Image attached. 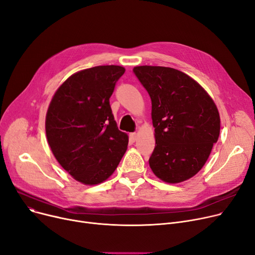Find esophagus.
I'll return each mask as SVG.
<instances>
[{
	"label": "esophagus",
	"mask_w": 255,
	"mask_h": 255,
	"mask_svg": "<svg viewBox=\"0 0 255 255\" xmlns=\"http://www.w3.org/2000/svg\"><path fill=\"white\" fill-rule=\"evenodd\" d=\"M129 136H130V139H131L132 141H135V140L137 139V134H136V133H131V134H130Z\"/></svg>",
	"instance_id": "obj_1"
}]
</instances>
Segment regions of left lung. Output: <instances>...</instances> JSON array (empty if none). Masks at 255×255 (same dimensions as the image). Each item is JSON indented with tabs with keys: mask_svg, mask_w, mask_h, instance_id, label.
Returning <instances> with one entry per match:
<instances>
[{
	"mask_svg": "<svg viewBox=\"0 0 255 255\" xmlns=\"http://www.w3.org/2000/svg\"><path fill=\"white\" fill-rule=\"evenodd\" d=\"M152 101L154 175L168 184L189 180L203 168L217 142L220 116L207 91L186 73L161 66L133 68Z\"/></svg>",
	"mask_w": 255,
	"mask_h": 255,
	"instance_id": "8db88e82",
	"label": "left lung"
}]
</instances>
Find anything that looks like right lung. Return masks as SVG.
Returning <instances> with one entry per match:
<instances>
[{"label": "right lung", "instance_id": "right-lung-1", "mask_svg": "<svg viewBox=\"0 0 255 255\" xmlns=\"http://www.w3.org/2000/svg\"><path fill=\"white\" fill-rule=\"evenodd\" d=\"M122 66L80 70L53 94L45 118L50 150L60 165L82 184L109 179L124 156L128 135L118 129L110 98Z\"/></svg>", "mask_w": 255, "mask_h": 255}]
</instances>
